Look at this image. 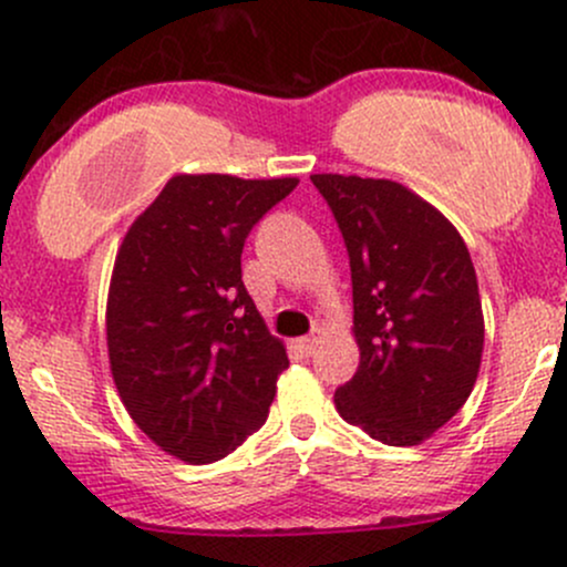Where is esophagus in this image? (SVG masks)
<instances>
[{
	"label": "esophagus",
	"mask_w": 567,
	"mask_h": 567,
	"mask_svg": "<svg viewBox=\"0 0 567 567\" xmlns=\"http://www.w3.org/2000/svg\"><path fill=\"white\" fill-rule=\"evenodd\" d=\"M320 339H322L320 331H315L312 336H303V339H298L296 344H298V350H301L303 354H312V352H315V347L320 344Z\"/></svg>",
	"instance_id": "obj_1"
}]
</instances>
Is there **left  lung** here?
I'll list each match as a JSON object with an SVG mask.
<instances>
[{
  "instance_id": "obj_1",
  "label": "left lung",
  "mask_w": 567,
  "mask_h": 567,
  "mask_svg": "<svg viewBox=\"0 0 567 567\" xmlns=\"http://www.w3.org/2000/svg\"><path fill=\"white\" fill-rule=\"evenodd\" d=\"M344 236L360 365L333 401L350 425L414 446L468 401L484 350L476 271L457 228L393 179L312 174Z\"/></svg>"
}]
</instances>
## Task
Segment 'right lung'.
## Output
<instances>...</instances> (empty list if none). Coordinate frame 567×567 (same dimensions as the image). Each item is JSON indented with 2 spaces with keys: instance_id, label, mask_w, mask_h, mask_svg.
Listing matches in <instances>:
<instances>
[{
  "instance_id": "1",
  "label": "right lung",
  "mask_w": 567,
  "mask_h": 567,
  "mask_svg": "<svg viewBox=\"0 0 567 567\" xmlns=\"http://www.w3.org/2000/svg\"><path fill=\"white\" fill-rule=\"evenodd\" d=\"M298 185L177 174L123 236L107 296L123 406L190 465L234 452L269 416L288 352L241 282L252 226Z\"/></svg>"
}]
</instances>
